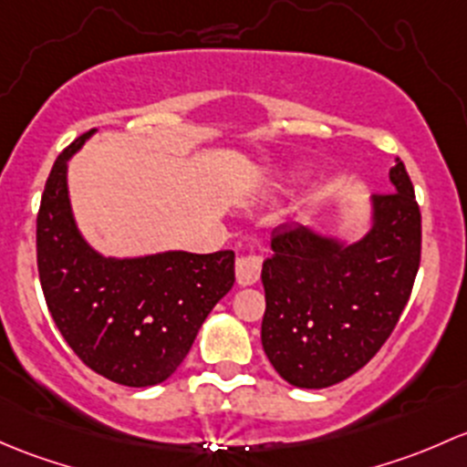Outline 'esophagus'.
<instances>
[{"instance_id": "1", "label": "esophagus", "mask_w": 467, "mask_h": 467, "mask_svg": "<svg viewBox=\"0 0 467 467\" xmlns=\"http://www.w3.org/2000/svg\"><path fill=\"white\" fill-rule=\"evenodd\" d=\"M263 258L258 254H243L235 261V281L238 285H254L261 278Z\"/></svg>"}]
</instances>
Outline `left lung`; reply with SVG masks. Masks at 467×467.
I'll use <instances>...</instances> for the list:
<instances>
[{"label":"left lung","mask_w":467,"mask_h":467,"mask_svg":"<svg viewBox=\"0 0 467 467\" xmlns=\"http://www.w3.org/2000/svg\"><path fill=\"white\" fill-rule=\"evenodd\" d=\"M391 191L373 195L362 240H339L299 223L272 234L263 263L261 341L285 382L324 389L350 378L382 348L410 301L420 265V209L396 157Z\"/></svg>","instance_id":"1"}]
</instances>
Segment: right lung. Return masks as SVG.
Returning a JSON list of instances; mask_svg holds the SVG:
<instances>
[{"label":"right lung","instance_id":"1","mask_svg":"<svg viewBox=\"0 0 467 467\" xmlns=\"http://www.w3.org/2000/svg\"><path fill=\"white\" fill-rule=\"evenodd\" d=\"M91 134L57 155L47 180L36 234L40 285L57 330L91 371L126 387H152L177 371L209 312L232 290L234 252H94L67 193V161Z\"/></svg>","mask_w":467,"mask_h":467}]
</instances>
